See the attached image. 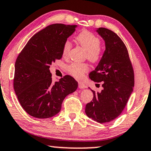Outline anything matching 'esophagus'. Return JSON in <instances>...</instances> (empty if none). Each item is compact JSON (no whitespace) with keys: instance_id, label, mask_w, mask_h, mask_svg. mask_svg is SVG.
Masks as SVG:
<instances>
[{"instance_id":"esophagus-1","label":"esophagus","mask_w":151,"mask_h":151,"mask_svg":"<svg viewBox=\"0 0 151 151\" xmlns=\"http://www.w3.org/2000/svg\"><path fill=\"white\" fill-rule=\"evenodd\" d=\"M78 87H79L80 89H84L86 88L87 86L86 85H85V83H83L82 82H78Z\"/></svg>"}]
</instances>
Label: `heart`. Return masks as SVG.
<instances>
[{"mask_svg":"<svg viewBox=\"0 0 151 151\" xmlns=\"http://www.w3.org/2000/svg\"><path fill=\"white\" fill-rule=\"evenodd\" d=\"M76 41L86 51V58L92 63L98 62L102 55L100 48V39L91 32L83 30L76 37ZM72 44L69 40H66L63 45L62 55L64 58L68 55ZM70 75L77 79H80L89 70V66L85 63H72L67 67Z\"/></svg>","mask_w":151,"mask_h":151,"instance_id":"heart-1","label":"heart"}]
</instances>
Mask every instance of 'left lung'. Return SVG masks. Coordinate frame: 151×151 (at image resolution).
Here are the masks:
<instances>
[{"label": "left lung", "mask_w": 151, "mask_h": 151, "mask_svg": "<svg viewBox=\"0 0 151 151\" xmlns=\"http://www.w3.org/2000/svg\"><path fill=\"white\" fill-rule=\"evenodd\" d=\"M97 32L105 41L106 49L89 76L94 82H102L103 89L101 92L91 89L93 98L86 104L85 113L93 121L105 123L117 118L125 109L133 91L134 73L127 49L121 38L105 28H99Z\"/></svg>", "instance_id": "left-lung-1"}]
</instances>
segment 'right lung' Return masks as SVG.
<instances>
[{"label":"right lung","instance_id":"add662e5","mask_svg":"<svg viewBox=\"0 0 151 151\" xmlns=\"http://www.w3.org/2000/svg\"><path fill=\"white\" fill-rule=\"evenodd\" d=\"M76 27L63 24L47 26L28 40L18 55L13 87L20 104L30 116H55L64 98L77 89V81L70 75L53 83L49 70L51 63L62 58L63 45Z\"/></svg>","mask_w":151,"mask_h":151}]
</instances>
